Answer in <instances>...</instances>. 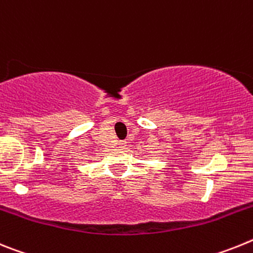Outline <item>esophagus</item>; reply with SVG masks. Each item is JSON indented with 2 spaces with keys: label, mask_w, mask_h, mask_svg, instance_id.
Listing matches in <instances>:
<instances>
[{
  "label": "esophagus",
  "mask_w": 253,
  "mask_h": 253,
  "mask_svg": "<svg viewBox=\"0 0 253 253\" xmlns=\"http://www.w3.org/2000/svg\"><path fill=\"white\" fill-rule=\"evenodd\" d=\"M125 146H126V142H124V140H120V142H119V147H120V148H124Z\"/></svg>",
  "instance_id": "esophagus-1"
}]
</instances>
